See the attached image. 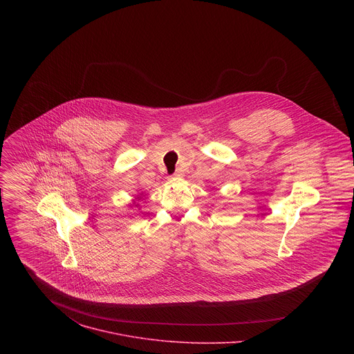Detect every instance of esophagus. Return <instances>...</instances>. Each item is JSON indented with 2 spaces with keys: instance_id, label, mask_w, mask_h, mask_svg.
<instances>
[{
  "instance_id": "34e87169",
  "label": "esophagus",
  "mask_w": 354,
  "mask_h": 354,
  "mask_svg": "<svg viewBox=\"0 0 354 354\" xmlns=\"http://www.w3.org/2000/svg\"><path fill=\"white\" fill-rule=\"evenodd\" d=\"M184 176V173H183V170H177L173 176H171V178L174 180V178H180V177H183Z\"/></svg>"
}]
</instances>
